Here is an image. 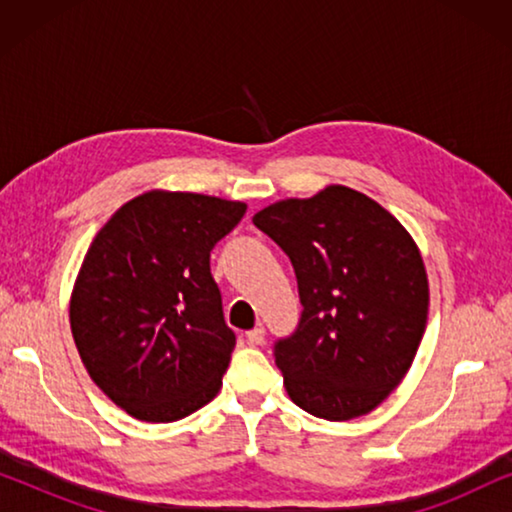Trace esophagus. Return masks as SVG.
I'll use <instances>...</instances> for the list:
<instances>
[{
  "instance_id": "obj_1",
  "label": "esophagus",
  "mask_w": 512,
  "mask_h": 512,
  "mask_svg": "<svg viewBox=\"0 0 512 512\" xmlns=\"http://www.w3.org/2000/svg\"><path fill=\"white\" fill-rule=\"evenodd\" d=\"M247 338H249L251 345H261V342L265 340V328H263V326L251 328V331L247 333Z\"/></svg>"
}]
</instances>
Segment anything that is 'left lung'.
Here are the masks:
<instances>
[{
  "mask_svg": "<svg viewBox=\"0 0 512 512\" xmlns=\"http://www.w3.org/2000/svg\"><path fill=\"white\" fill-rule=\"evenodd\" d=\"M291 258L303 314L275 345L286 394L328 422L368 415L408 373L429 314L417 242L373 198L331 184L254 214Z\"/></svg>",
  "mask_w": 512,
  "mask_h": 512,
  "instance_id": "obj_1",
  "label": "left lung"
}]
</instances>
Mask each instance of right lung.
I'll return each mask as SVG.
<instances>
[{
	"label": "right lung",
	"instance_id": "1",
	"mask_svg": "<svg viewBox=\"0 0 512 512\" xmlns=\"http://www.w3.org/2000/svg\"><path fill=\"white\" fill-rule=\"evenodd\" d=\"M247 212L237 200L146 191L83 256L69 324L93 382L142 422H177L219 394L235 349L209 251Z\"/></svg>",
	"mask_w": 512,
	"mask_h": 512
}]
</instances>
